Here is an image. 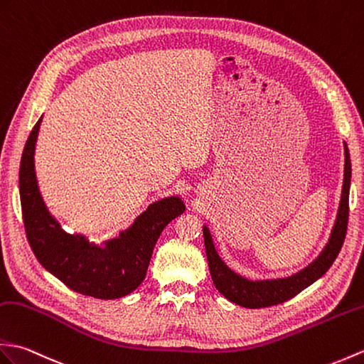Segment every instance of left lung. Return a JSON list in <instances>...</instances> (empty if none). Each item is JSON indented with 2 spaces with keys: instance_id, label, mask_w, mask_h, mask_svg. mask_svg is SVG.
Returning a JSON list of instances; mask_svg holds the SVG:
<instances>
[{
  "instance_id": "left-lung-1",
  "label": "left lung",
  "mask_w": 364,
  "mask_h": 364,
  "mask_svg": "<svg viewBox=\"0 0 364 364\" xmlns=\"http://www.w3.org/2000/svg\"><path fill=\"white\" fill-rule=\"evenodd\" d=\"M344 144V178L340 205H338L335 223L331 230V235L326 242L324 248L319 255L310 262L309 265L301 268L299 272L285 277H269V279H248L243 274L234 272L225 264V260L218 255L213 240V234L208 225H203V237H205L206 256L209 264V272L213 282L218 293L237 306L247 309L269 307L289 301L296 296L299 291L307 289L309 285L316 282L323 276L340 252L348 230L349 217V189L352 178V166L348 144Z\"/></svg>"
}]
</instances>
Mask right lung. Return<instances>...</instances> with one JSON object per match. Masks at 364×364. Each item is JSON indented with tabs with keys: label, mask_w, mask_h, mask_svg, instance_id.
Listing matches in <instances>:
<instances>
[{
	"label": "right lung",
	"mask_w": 364,
	"mask_h": 364,
	"mask_svg": "<svg viewBox=\"0 0 364 364\" xmlns=\"http://www.w3.org/2000/svg\"><path fill=\"white\" fill-rule=\"evenodd\" d=\"M41 119L33 125L20 164L23 222L33 255L74 291L97 299L124 298L144 281L159 234L184 213V201L180 196L156 200L127 230L102 242L66 232L49 213L37 181L33 155Z\"/></svg>",
	"instance_id": "1"
}]
</instances>
